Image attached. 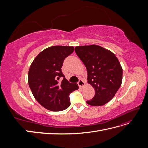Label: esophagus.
<instances>
[{"label":"esophagus","mask_w":148,"mask_h":148,"mask_svg":"<svg viewBox=\"0 0 148 148\" xmlns=\"http://www.w3.org/2000/svg\"><path fill=\"white\" fill-rule=\"evenodd\" d=\"M78 86H79V87H83V86H84V85L85 84V83L83 81L82 79H79L78 83Z\"/></svg>","instance_id":"obj_1"}]
</instances>
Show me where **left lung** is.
<instances>
[{
	"mask_svg": "<svg viewBox=\"0 0 148 148\" xmlns=\"http://www.w3.org/2000/svg\"><path fill=\"white\" fill-rule=\"evenodd\" d=\"M77 55L88 72V83L95 95L87 104L92 106L106 104L114 97L122 82L123 70L114 53L97 45L77 46Z\"/></svg>",
	"mask_w": 148,
	"mask_h": 148,
	"instance_id": "8db88e82",
	"label": "left lung"
}]
</instances>
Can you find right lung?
I'll return each mask as SVG.
<instances>
[{"label":"right lung","mask_w":148,"mask_h":148,"mask_svg":"<svg viewBox=\"0 0 148 148\" xmlns=\"http://www.w3.org/2000/svg\"><path fill=\"white\" fill-rule=\"evenodd\" d=\"M73 46H56L40 52L31 64L28 72V84L33 95L44 108L61 111L70 106L69 95L78 89L70 83L62 72L66 57L73 53ZM62 77L63 79L60 81Z\"/></svg>","instance_id":"add662e5"}]
</instances>
